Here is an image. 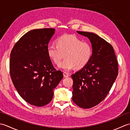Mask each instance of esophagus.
Wrapping results in <instances>:
<instances>
[{"mask_svg":"<svg viewBox=\"0 0 130 130\" xmlns=\"http://www.w3.org/2000/svg\"><path fill=\"white\" fill-rule=\"evenodd\" d=\"M63 76H64L65 78H68V77L69 76V74L67 73V72H65V71L63 73Z\"/></svg>","mask_w":130,"mask_h":130,"instance_id":"1","label":"esophagus"}]
</instances>
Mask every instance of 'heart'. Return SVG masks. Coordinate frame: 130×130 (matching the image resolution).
Returning <instances> with one entry per match:
<instances>
[{"label":"heart","mask_w":130,"mask_h":130,"mask_svg":"<svg viewBox=\"0 0 130 130\" xmlns=\"http://www.w3.org/2000/svg\"><path fill=\"white\" fill-rule=\"evenodd\" d=\"M56 45H49L47 47L48 56L55 63H59L64 55L65 59L58 67L65 71H70L76 67H85L91 59L92 47L89 43L83 42L75 35L64 34L58 37Z\"/></svg>","instance_id":"obj_1"}]
</instances>
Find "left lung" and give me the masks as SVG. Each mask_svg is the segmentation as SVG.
I'll return each mask as SVG.
<instances>
[{"instance_id": "8db88e82", "label": "left lung", "mask_w": 130, "mask_h": 130, "mask_svg": "<svg viewBox=\"0 0 130 130\" xmlns=\"http://www.w3.org/2000/svg\"><path fill=\"white\" fill-rule=\"evenodd\" d=\"M92 43L93 54L87 64L71 75L73 101L83 108H90L106 97L118 75V61L111 44L94 33L77 31Z\"/></svg>"}]
</instances>
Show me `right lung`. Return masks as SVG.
<instances>
[{
	"mask_svg": "<svg viewBox=\"0 0 130 130\" xmlns=\"http://www.w3.org/2000/svg\"><path fill=\"white\" fill-rule=\"evenodd\" d=\"M54 28L33 29L14 46L10 53V75L14 86L27 103L37 107L49 103L63 74L52 65L47 52Z\"/></svg>",
	"mask_w": 130,
	"mask_h": 130,
	"instance_id": "right-lung-1",
	"label": "right lung"
}]
</instances>
